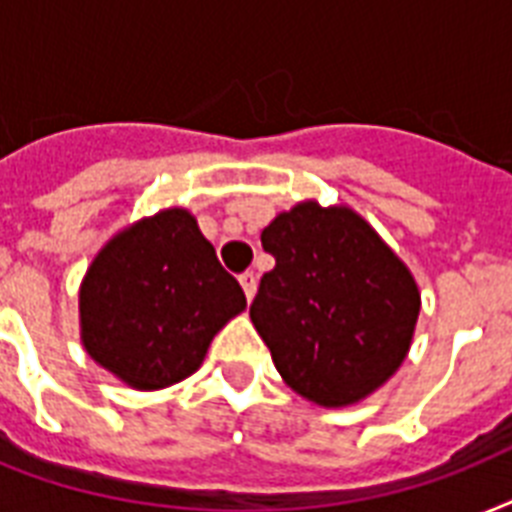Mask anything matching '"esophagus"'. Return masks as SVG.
Here are the masks:
<instances>
[{
  "label": "esophagus",
  "instance_id": "esophagus-1",
  "mask_svg": "<svg viewBox=\"0 0 512 512\" xmlns=\"http://www.w3.org/2000/svg\"><path fill=\"white\" fill-rule=\"evenodd\" d=\"M239 281H241V289H244V295H247V300H252V297H255V292H257V276H255V273H252V271L241 273Z\"/></svg>",
  "mask_w": 512,
  "mask_h": 512
}]
</instances>
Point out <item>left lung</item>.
I'll list each match as a JSON object with an SVG mask.
<instances>
[{
  "label": "left lung",
  "instance_id": "8db88e82",
  "mask_svg": "<svg viewBox=\"0 0 512 512\" xmlns=\"http://www.w3.org/2000/svg\"><path fill=\"white\" fill-rule=\"evenodd\" d=\"M276 257L249 319L289 388L313 404H358L409 353L420 289L350 207L300 201L260 233Z\"/></svg>",
  "mask_w": 512,
  "mask_h": 512
}]
</instances>
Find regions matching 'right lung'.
Listing matches in <instances>:
<instances>
[{"label":"right lung","instance_id":"add662e5","mask_svg":"<svg viewBox=\"0 0 512 512\" xmlns=\"http://www.w3.org/2000/svg\"><path fill=\"white\" fill-rule=\"evenodd\" d=\"M247 308L188 209L124 228L100 249L79 289L82 345L138 390L191 377L212 337Z\"/></svg>","mask_w":512,"mask_h":512}]
</instances>
